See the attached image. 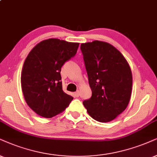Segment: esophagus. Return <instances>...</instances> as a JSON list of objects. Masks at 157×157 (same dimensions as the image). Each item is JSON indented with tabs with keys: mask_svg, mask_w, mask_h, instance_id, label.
<instances>
[{
	"mask_svg": "<svg viewBox=\"0 0 157 157\" xmlns=\"http://www.w3.org/2000/svg\"><path fill=\"white\" fill-rule=\"evenodd\" d=\"M75 96H76V97H79V96H80V91H79V90L76 91V92L75 93Z\"/></svg>",
	"mask_w": 157,
	"mask_h": 157,
	"instance_id": "esophagus-1",
	"label": "esophagus"
}]
</instances>
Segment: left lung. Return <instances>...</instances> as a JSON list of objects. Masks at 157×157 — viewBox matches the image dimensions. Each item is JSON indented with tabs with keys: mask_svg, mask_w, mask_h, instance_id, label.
<instances>
[{
	"mask_svg": "<svg viewBox=\"0 0 157 157\" xmlns=\"http://www.w3.org/2000/svg\"><path fill=\"white\" fill-rule=\"evenodd\" d=\"M83 56L92 96L83 101L91 117L110 122L128 106L131 96L132 77L122 53L102 41L82 43Z\"/></svg>",
	"mask_w": 157,
	"mask_h": 157,
	"instance_id": "1",
	"label": "left lung"
}]
</instances>
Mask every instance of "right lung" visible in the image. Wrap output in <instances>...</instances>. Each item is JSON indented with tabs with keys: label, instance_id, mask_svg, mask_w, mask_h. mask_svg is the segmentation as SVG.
I'll use <instances>...</instances> for the list:
<instances>
[{
	"label": "right lung",
	"instance_id": "add662e5",
	"mask_svg": "<svg viewBox=\"0 0 157 157\" xmlns=\"http://www.w3.org/2000/svg\"><path fill=\"white\" fill-rule=\"evenodd\" d=\"M79 43L51 38L41 41L25 59L21 76L24 97L31 109L51 118L63 112L73 97L63 91L61 69L76 54Z\"/></svg>",
	"mask_w": 157,
	"mask_h": 157
}]
</instances>
